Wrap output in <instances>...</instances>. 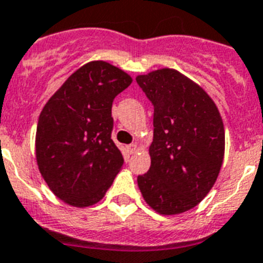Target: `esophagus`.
I'll use <instances>...</instances> for the list:
<instances>
[{"label":"esophagus","instance_id":"34e87169","mask_svg":"<svg viewBox=\"0 0 263 263\" xmlns=\"http://www.w3.org/2000/svg\"><path fill=\"white\" fill-rule=\"evenodd\" d=\"M138 149H139V147H138V144H136V143H132V144L128 145L129 154H135V152H136Z\"/></svg>","mask_w":263,"mask_h":263}]
</instances>
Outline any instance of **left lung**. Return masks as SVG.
<instances>
[{"mask_svg": "<svg viewBox=\"0 0 263 263\" xmlns=\"http://www.w3.org/2000/svg\"><path fill=\"white\" fill-rule=\"evenodd\" d=\"M136 82L154 106L151 166L138 185L157 213H182L209 193L220 173L222 119L211 97L176 70L139 75Z\"/></svg>", "mask_w": 263, "mask_h": 263, "instance_id": "left-lung-1", "label": "left lung"}]
</instances>
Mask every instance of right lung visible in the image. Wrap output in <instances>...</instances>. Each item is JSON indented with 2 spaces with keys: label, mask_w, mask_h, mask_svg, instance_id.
<instances>
[{
  "label": "right lung",
  "mask_w": 263,
  "mask_h": 263,
  "mask_svg": "<svg viewBox=\"0 0 263 263\" xmlns=\"http://www.w3.org/2000/svg\"><path fill=\"white\" fill-rule=\"evenodd\" d=\"M132 83L123 70L93 61L68 77L38 119V168L52 193L78 208L97 204L124 160L111 139L112 102Z\"/></svg>",
  "instance_id": "add662e5"
}]
</instances>
